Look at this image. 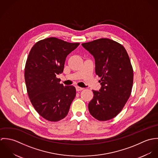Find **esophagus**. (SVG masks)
I'll return each mask as SVG.
<instances>
[{
  "mask_svg": "<svg viewBox=\"0 0 158 158\" xmlns=\"http://www.w3.org/2000/svg\"><path fill=\"white\" fill-rule=\"evenodd\" d=\"M83 89V88H80V87H78V86H77L76 87V90L77 91H81Z\"/></svg>",
  "mask_w": 158,
  "mask_h": 158,
  "instance_id": "34e87169",
  "label": "esophagus"
}]
</instances>
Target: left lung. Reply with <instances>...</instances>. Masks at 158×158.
<instances>
[{
	"instance_id": "8db88e82",
	"label": "left lung",
	"mask_w": 158,
	"mask_h": 158,
	"mask_svg": "<svg viewBox=\"0 0 158 158\" xmlns=\"http://www.w3.org/2000/svg\"><path fill=\"white\" fill-rule=\"evenodd\" d=\"M95 59V73L101 77L99 91L92 90L90 114L100 121L112 119L128 101L133 83V70L129 56L120 44L107 38L83 43Z\"/></svg>"
}]
</instances>
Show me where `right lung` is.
Returning <instances> with one entry per match:
<instances>
[{
    "label": "right lung",
    "mask_w": 158,
    "mask_h": 158,
    "mask_svg": "<svg viewBox=\"0 0 158 158\" xmlns=\"http://www.w3.org/2000/svg\"><path fill=\"white\" fill-rule=\"evenodd\" d=\"M79 44L48 38L37 42L28 54L24 72L27 93L36 111L48 121L64 118L75 97V88L64 86L56 76L63 72L67 56Z\"/></svg>",
    "instance_id": "obj_1"
}]
</instances>
